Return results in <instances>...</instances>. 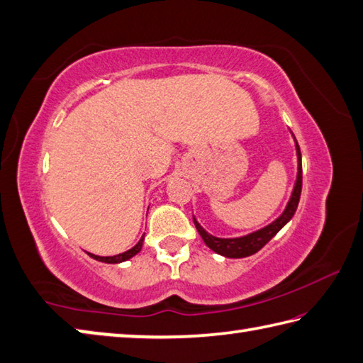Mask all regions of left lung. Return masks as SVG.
<instances>
[{"label":"left lung","mask_w":363,"mask_h":363,"mask_svg":"<svg viewBox=\"0 0 363 363\" xmlns=\"http://www.w3.org/2000/svg\"><path fill=\"white\" fill-rule=\"evenodd\" d=\"M296 141V138H294ZM296 154H297V179L294 184L293 194H291L289 201L286 204L285 211L281 212V216L279 218H275L272 223H269L264 228H261L258 231H253L247 236L242 238H216L206 231L203 226L196 222V218L194 217V223L196 226L198 233L203 238L204 244L208 245L211 250H214L216 253L222 255V257L226 258H245L250 257V255L257 253L261 250L269 240H271L277 233H279L283 226H285L291 218H293L294 212L297 209V204H299L301 200V191H302V155H301V147L296 141Z\"/></svg>","instance_id":"left-lung-1"}]
</instances>
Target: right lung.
<instances>
[{
	"label": "right lung",
	"instance_id": "right-lung-1",
	"mask_svg": "<svg viewBox=\"0 0 363 363\" xmlns=\"http://www.w3.org/2000/svg\"><path fill=\"white\" fill-rule=\"evenodd\" d=\"M143 240H145V234L138 240V244L133 245L130 250H127L124 253H119V255H115V257H97V255H92V253H88V255H89L92 259H97V261H102V262H108V264H118V262H123V261H127V259H130L132 257H135V255H137L141 250V247H143Z\"/></svg>",
	"mask_w": 363,
	"mask_h": 363
}]
</instances>
